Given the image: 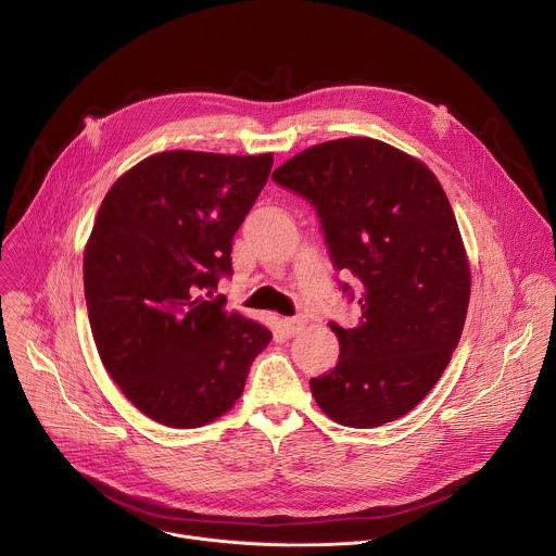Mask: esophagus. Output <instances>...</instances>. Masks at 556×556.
<instances>
[{"instance_id": "1", "label": "esophagus", "mask_w": 556, "mask_h": 556, "mask_svg": "<svg viewBox=\"0 0 556 556\" xmlns=\"http://www.w3.org/2000/svg\"><path fill=\"white\" fill-rule=\"evenodd\" d=\"M279 324H281V330H283V334H286V337H294V334H299V332L303 330V326H305L301 319H281Z\"/></svg>"}]
</instances>
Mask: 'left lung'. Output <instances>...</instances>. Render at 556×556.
I'll list each match as a JSON object with an SVG mask.
<instances>
[{
  "label": "left lung",
  "instance_id": "obj_1",
  "mask_svg": "<svg viewBox=\"0 0 556 556\" xmlns=\"http://www.w3.org/2000/svg\"><path fill=\"white\" fill-rule=\"evenodd\" d=\"M273 178L316 206L334 266L363 283L356 328L332 326L337 367L309 380L316 405L354 429L403 418L444 374L470 299L466 249L440 180L367 136L307 147Z\"/></svg>",
  "mask_w": 556,
  "mask_h": 556
}]
</instances>
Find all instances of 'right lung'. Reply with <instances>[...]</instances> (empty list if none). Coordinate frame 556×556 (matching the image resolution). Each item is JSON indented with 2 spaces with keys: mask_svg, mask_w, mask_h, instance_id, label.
Wrapping results in <instances>:
<instances>
[{
  "mask_svg": "<svg viewBox=\"0 0 556 556\" xmlns=\"http://www.w3.org/2000/svg\"><path fill=\"white\" fill-rule=\"evenodd\" d=\"M273 153L161 151L108 191L84 251L90 328L110 378L147 418L195 429L240 399L273 332L204 290L230 275L232 237Z\"/></svg>",
  "mask_w": 556,
  "mask_h": 556,
  "instance_id": "right-lung-1",
  "label": "right lung"
}]
</instances>
